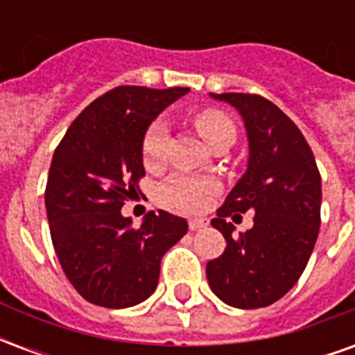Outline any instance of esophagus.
<instances>
[{"label":"esophagus","mask_w":355,"mask_h":355,"mask_svg":"<svg viewBox=\"0 0 355 355\" xmlns=\"http://www.w3.org/2000/svg\"><path fill=\"white\" fill-rule=\"evenodd\" d=\"M188 226H190V230H201V228L207 226V220L205 218H190Z\"/></svg>","instance_id":"esophagus-1"}]
</instances>
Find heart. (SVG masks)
Listing matches in <instances>:
<instances>
[{"label": "heart", "instance_id": "b5f03b06", "mask_svg": "<svg viewBox=\"0 0 355 355\" xmlns=\"http://www.w3.org/2000/svg\"><path fill=\"white\" fill-rule=\"evenodd\" d=\"M193 123H196V129L201 135V139L205 140L209 146L223 142V140L236 139V127L232 123L230 117L220 110H201L193 117ZM167 140H169V129H167L165 121L157 119L148 127L144 139H142V159H144L146 167H157L165 159ZM211 192H213V184L209 180L177 175L163 186L162 198L171 207L200 211L207 203Z\"/></svg>", "mask_w": 355, "mask_h": 355}]
</instances>
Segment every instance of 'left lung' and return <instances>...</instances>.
<instances>
[{
  "mask_svg": "<svg viewBox=\"0 0 355 355\" xmlns=\"http://www.w3.org/2000/svg\"><path fill=\"white\" fill-rule=\"evenodd\" d=\"M211 98L238 110L249 157L211 220L226 249L207 262L209 287L228 306L264 308L289 293L312 254L320 234V171L302 132L274 102L245 93H211ZM247 210L255 213L254 228L236 239L225 216Z\"/></svg>",
  "mask_w": 355,
  "mask_h": 355,
  "instance_id": "1",
  "label": "left lung"
}]
</instances>
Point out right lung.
Listing matches in <instances>:
<instances>
[{
  "label": "right lung",
  "mask_w": 355,
  "mask_h": 355,
  "mask_svg": "<svg viewBox=\"0 0 355 355\" xmlns=\"http://www.w3.org/2000/svg\"><path fill=\"white\" fill-rule=\"evenodd\" d=\"M188 91L112 89L73 119L55 150L45 190L51 239L73 289L93 304L129 308L146 300L162 257L188 232L184 218L165 211H150L140 228L121 215L144 177V132Z\"/></svg>",
  "instance_id": "right-lung-1"
}]
</instances>
